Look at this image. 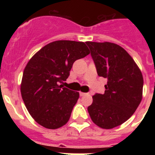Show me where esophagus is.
Masks as SVG:
<instances>
[{
	"mask_svg": "<svg viewBox=\"0 0 155 155\" xmlns=\"http://www.w3.org/2000/svg\"><path fill=\"white\" fill-rule=\"evenodd\" d=\"M86 94H87V93L80 92V96H84V95H86Z\"/></svg>",
	"mask_w": 155,
	"mask_h": 155,
	"instance_id": "obj_1",
	"label": "esophagus"
}]
</instances>
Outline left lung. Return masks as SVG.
Listing matches in <instances>:
<instances>
[{"mask_svg": "<svg viewBox=\"0 0 155 155\" xmlns=\"http://www.w3.org/2000/svg\"><path fill=\"white\" fill-rule=\"evenodd\" d=\"M86 44L91 50L98 75L108 80L105 93L93 95L87 111L97 126L114 128L130 118L141 102V71L119 45L109 42H86Z\"/></svg>", "mask_w": 155, "mask_h": 155, "instance_id": "1", "label": "left lung"}]
</instances>
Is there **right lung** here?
Returning a JSON list of instances; mask_svg holds the SVG:
<instances>
[{
	"label": "right lung",
	"mask_w": 155,
	"mask_h": 155,
	"mask_svg": "<svg viewBox=\"0 0 155 155\" xmlns=\"http://www.w3.org/2000/svg\"><path fill=\"white\" fill-rule=\"evenodd\" d=\"M89 53L84 42L58 40L30 59L23 72L21 93L28 113L39 125L54 130L68 123L79 93L61 84L69 77L74 61Z\"/></svg>",
	"instance_id": "obj_1"
}]
</instances>
